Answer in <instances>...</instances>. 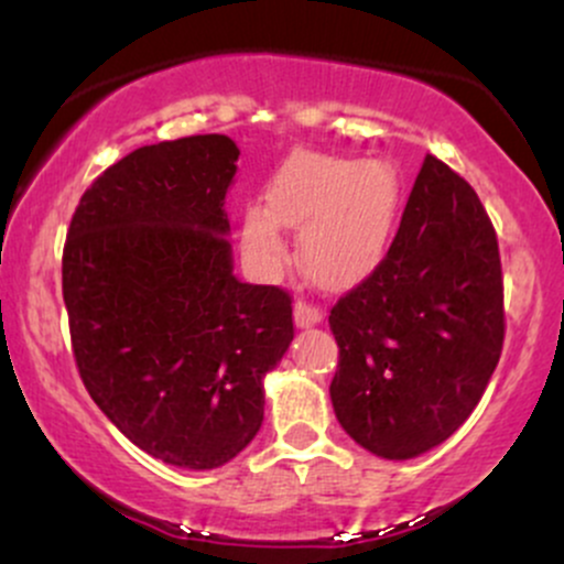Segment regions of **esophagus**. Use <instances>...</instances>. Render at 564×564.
Segmentation results:
<instances>
[{"mask_svg": "<svg viewBox=\"0 0 564 564\" xmlns=\"http://www.w3.org/2000/svg\"><path fill=\"white\" fill-rule=\"evenodd\" d=\"M323 318V310L318 304L307 302V300H296L294 304V321L300 328H307V326H315V323H321Z\"/></svg>", "mask_w": 564, "mask_h": 564, "instance_id": "obj_1", "label": "esophagus"}]
</instances>
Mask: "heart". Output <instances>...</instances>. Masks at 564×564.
<instances>
[{"label": "heart", "mask_w": 564, "mask_h": 564, "mask_svg": "<svg viewBox=\"0 0 564 564\" xmlns=\"http://www.w3.org/2000/svg\"><path fill=\"white\" fill-rule=\"evenodd\" d=\"M403 185L387 161L294 153L264 193V209H249L243 246L257 262L283 257L278 225L302 230L300 262L323 286H345L377 268L390 243Z\"/></svg>", "instance_id": "obj_1"}]
</instances>
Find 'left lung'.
Masks as SVG:
<instances>
[{"mask_svg": "<svg viewBox=\"0 0 564 564\" xmlns=\"http://www.w3.org/2000/svg\"><path fill=\"white\" fill-rule=\"evenodd\" d=\"M332 403L381 458H413L480 403L503 347V278L488 212L426 156L384 260L332 307Z\"/></svg>", "mask_w": 564, "mask_h": 564, "instance_id": "8db88e82", "label": "left lung"}]
</instances>
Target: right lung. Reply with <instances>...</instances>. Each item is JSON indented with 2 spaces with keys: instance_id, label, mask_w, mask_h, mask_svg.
Wrapping results in <instances>:
<instances>
[{
  "instance_id": "1",
  "label": "right lung",
  "mask_w": 564,
  "mask_h": 564,
  "mask_svg": "<svg viewBox=\"0 0 564 564\" xmlns=\"http://www.w3.org/2000/svg\"><path fill=\"white\" fill-rule=\"evenodd\" d=\"M236 161L225 134L138 148L84 191L63 246L84 387L172 467H223L254 440L262 379L294 339L289 291L232 275Z\"/></svg>"
}]
</instances>
